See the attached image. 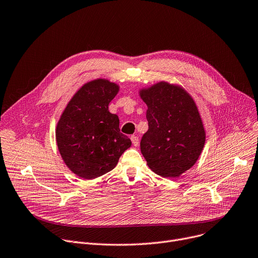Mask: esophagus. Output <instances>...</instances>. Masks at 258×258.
I'll return each instance as SVG.
<instances>
[{
    "mask_svg": "<svg viewBox=\"0 0 258 258\" xmlns=\"http://www.w3.org/2000/svg\"><path fill=\"white\" fill-rule=\"evenodd\" d=\"M130 138H131L132 145H133L134 147H137V146H138V144H140V141H138V137H137V136H135V135H132Z\"/></svg>",
    "mask_w": 258,
    "mask_h": 258,
    "instance_id": "1",
    "label": "esophagus"
}]
</instances>
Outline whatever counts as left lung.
Returning a JSON list of instances; mask_svg holds the SVG:
<instances>
[{
  "label": "left lung",
  "mask_w": 258,
  "mask_h": 258,
  "mask_svg": "<svg viewBox=\"0 0 258 258\" xmlns=\"http://www.w3.org/2000/svg\"><path fill=\"white\" fill-rule=\"evenodd\" d=\"M148 106L149 129L141 142L148 166L164 177H177L200 158L206 143L202 116L181 86L156 83L138 92Z\"/></svg>",
  "instance_id": "obj_1"
}]
</instances>
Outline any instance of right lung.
I'll use <instances>...</instances> for the list:
<instances>
[{
	"mask_svg": "<svg viewBox=\"0 0 258 258\" xmlns=\"http://www.w3.org/2000/svg\"><path fill=\"white\" fill-rule=\"evenodd\" d=\"M120 86L105 78L86 83L70 99L55 127L58 152L67 167L83 179L92 180L112 170L131 147L120 132V120L108 104Z\"/></svg>",
	"mask_w": 258,
	"mask_h": 258,
	"instance_id": "obj_1",
	"label": "right lung"
}]
</instances>
